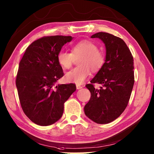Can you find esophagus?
<instances>
[{"label": "esophagus", "instance_id": "1", "mask_svg": "<svg viewBox=\"0 0 154 154\" xmlns=\"http://www.w3.org/2000/svg\"><path fill=\"white\" fill-rule=\"evenodd\" d=\"M76 88L77 89H82L83 88V86L79 85H76Z\"/></svg>", "mask_w": 154, "mask_h": 154}]
</instances>
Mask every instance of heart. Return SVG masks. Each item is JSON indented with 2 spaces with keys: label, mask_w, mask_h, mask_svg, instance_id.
I'll use <instances>...</instances> for the list:
<instances>
[{
  "label": "heart",
  "mask_w": 154,
  "mask_h": 154,
  "mask_svg": "<svg viewBox=\"0 0 154 154\" xmlns=\"http://www.w3.org/2000/svg\"><path fill=\"white\" fill-rule=\"evenodd\" d=\"M80 66L72 69L65 75L69 82L82 84L90 75V69L96 72L102 67L104 63V54L97 50V46L89 40L80 41L71 48V53L61 50L57 55L59 65L64 69H69L72 66L74 58L80 57Z\"/></svg>",
  "instance_id": "heart-1"
}]
</instances>
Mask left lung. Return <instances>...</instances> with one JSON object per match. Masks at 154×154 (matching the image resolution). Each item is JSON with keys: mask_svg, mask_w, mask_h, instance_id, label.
I'll return each instance as SVG.
<instances>
[{"mask_svg": "<svg viewBox=\"0 0 154 154\" xmlns=\"http://www.w3.org/2000/svg\"><path fill=\"white\" fill-rule=\"evenodd\" d=\"M99 38L106 47L104 65L86 88L91 98L84 107L85 115L97 124L113 121L125 110L134 85L133 58L121 38L108 33L98 32L91 36ZM101 85L100 89L93 83Z\"/></svg>", "mask_w": 154, "mask_h": 154, "instance_id": "obj_1", "label": "left lung"}]
</instances>
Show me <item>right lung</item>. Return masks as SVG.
Instances as JSON below:
<instances>
[{
    "label": "right lung",
    "instance_id": "right-lung-1",
    "mask_svg": "<svg viewBox=\"0 0 154 154\" xmlns=\"http://www.w3.org/2000/svg\"><path fill=\"white\" fill-rule=\"evenodd\" d=\"M71 36L38 39L27 47L19 63L16 86L24 113L35 124L48 126L63 116L64 103L76 90L73 83L58 84L64 73L57 55Z\"/></svg>",
    "mask_w": 154,
    "mask_h": 154
}]
</instances>
